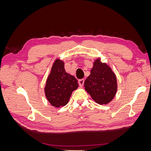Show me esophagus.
Masks as SVG:
<instances>
[{
	"mask_svg": "<svg viewBox=\"0 0 151 151\" xmlns=\"http://www.w3.org/2000/svg\"><path fill=\"white\" fill-rule=\"evenodd\" d=\"M84 79H80V80H79V86H81V87H82V86H83V85H84Z\"/></svg>",
	"mask_w": 151,
	"mask_h": 151,
	"instance_id": "esophagus-1",
	"label": "esophagus"
}]
</instances>
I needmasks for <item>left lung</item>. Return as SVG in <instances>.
<instances>
[{
    "instance_id": "1",
    "label": "left lung",
    "mask_w": 151,
    "mask_h": 151,
    "mask_svg": "<svg viewBox=\"0 0 151 151\" xmlns=\"http://www.w3.org/2000/svg\"><path fill=\"white\" fill-rule=\"evenodd\" d=\"M84 87L94 101L99 104H106L116 94V77L111 68L98 58L94 62L91 74L84 82Z\"/></svg>"
}]
</instances>
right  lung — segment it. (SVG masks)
<instances>
[{
    "label": "right lung",
    "instance_id": "obj_1",
    "mask_svg": "<svg viewBox=\"0 0 151 151\" xmlns=\"http://www.w3.org/2000/svg\"><path fill=\"white\" fill-rule=\"evenodd\" d=\"M77 83L74 76L65 72L63 62L57 59L53 63L45 88L48 101L57 108L65 106L73 91L78 88Z\"/></svg>",
    "mask_w": 151,
    "mask_h": 151
}]
</instances>
